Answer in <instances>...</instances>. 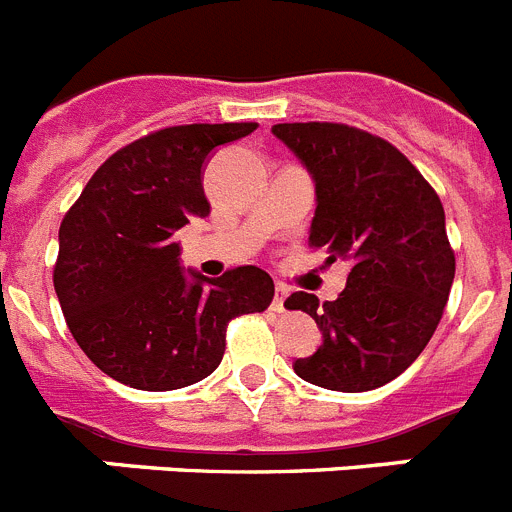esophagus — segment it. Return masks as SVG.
Here are the masks:
<instances>
[{
	"label": "esophagus",
	"instance_id": "34e87169",
	"mask_svg": "<svg viewBox=\"0 0 512 512\" xmlns=\"http://www.w3.org/2000/svg\"><path fill=\"white\" fill-rule=\"evenodd\" d=\"M287 287L284 284H277V289H274V302H271V307L277 312H284V302H287Z\"/></svg>",
	"mask_w": 512,
	"mask_h": 512
}]
</instances>
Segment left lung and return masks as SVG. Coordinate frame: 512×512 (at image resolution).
Segmentation results:
<instances>
[{"label":"left lung","mask_w":512,"mask_h":512,"mask_svg":"<svg viewBox=\"0 0 512 512\" xmlns=\"http://www.w3.org/2000/svg\"><path fill=\"white\" fill-rule=\"evenodd\" d=\"M271 133L315 179L310 246L328 253L325 264H351L338 300L295 292L284 302L323 330V346L295 361L297 377L377 390L423 354L449 300L456 259L441 200L379 135L343 122H282Z\"/></svg>","instance_id":"8db88e82"}]
</instances>
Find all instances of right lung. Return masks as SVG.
Masks as SVG:
<instances>
[{"instance_id":"add662e5","label":"right lung","mask_w":512,"mask_h":512,"mask_svg":"<svg viewBox=\"0 0 512 512\" xmlns=\"http://www.w3.org/2000/svg\"><path fill=\"white\" fill-rule=\"evenodd\" d=\"M253 130L194 122L143 135L94 171L63 217L53 287L71 336L107 377L146 392L200 382L223 361L230 320L271 305L264 269L189 279L174 243L210 215L207 153Z\"/></svg>"}]
</instances>
